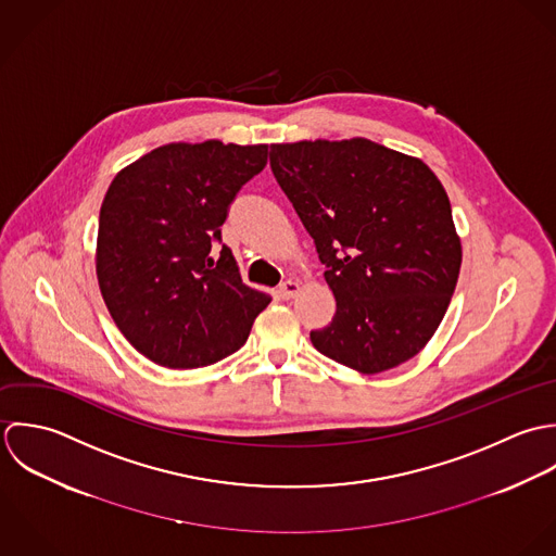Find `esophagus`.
<instances>
[{
	"instance_id": "1",
	"label": "esophagus",
	"mask_w": 556,
	"mask_h": 556,
	"mask_svg": "<svg viewBox=\"0 0 556 556\" xmlns=\"http://www.w3.org/2000/svg\"><path fill=\"white\" fill-rule=\"evenodd\" d=\"M299 290H301L299 281H292V279H288V281H283V283L279 286V292H281L283 299H294V296L299 294Z\"/></svg>"
}]
</instances>
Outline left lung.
Here are the masks:
<instances>
[{
	"instance_id": "1",
	"label": "left lung",
	"mask_w": 556,
	"mask_h": 556,
	"mask_svg": "<svg viewBox=\"0 0 556 556\" xmlns=\"http://www.w3.org/2000/svg\"><path fill=\"white\" fill-rule=\"evenodd\" d=\"M270 169L316 242L337 312L318 352L378 374L439 329L462 247L441 180L419 159L369 139L270 146Z\"/></svg>"
}]
</instances>
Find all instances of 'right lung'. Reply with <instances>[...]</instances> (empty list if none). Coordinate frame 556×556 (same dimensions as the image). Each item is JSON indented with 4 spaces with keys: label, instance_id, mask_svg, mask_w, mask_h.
Listing matches in <instances>:
<instances>
[{
    "label": "right lung",
    "instance_id": "right-lung-1",
    "mask_svg": "<svg viewBox=\"0 0 556 556\" xmlns=\"http://www.w3.org/2000/svg\"><path fill=\"white\" fill-rule=\"evenodd\" d=\"M266 161L268 146L169 143L113 178L99 217V286L117 329L150 361L213 365L270 303L242 283L222 242L229 206Z\"/></svg>",
    "mask_w": 556,
    "mask_h": 556
}]
</instances>
